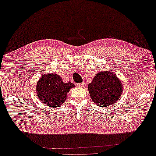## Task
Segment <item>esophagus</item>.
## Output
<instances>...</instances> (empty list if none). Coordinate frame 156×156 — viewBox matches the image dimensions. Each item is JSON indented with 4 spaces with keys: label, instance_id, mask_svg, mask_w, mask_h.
I'll return each mask as SVG.
<instances>
[{
    "label": "esophagus",
    "instance_id": "obj_1",
    "mask_svg": "<svg viewBox=\"0 0 156 156\" xmlns=\"http://www.w3.org/2000/svg\"><path fill=\"white\" fill-rule=\"evenodd\" d=\"M76 85L78 86V87H84V82H82V83H79L76 84Z\"/></svg>",
    "mask_w": 156,
    "mask_h": 156
}]
</instances>
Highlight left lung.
I'll return each mask as SVG.
<instances>
[{
    "instance_id": "1",
    "label": "left lung",
    "mask_w": 156,
    "mask_h": 156,
    "mask_svg": "<svg viewBox=\"0 0 156 156\" xmlns=\"http://www.w3.org/2000/svg\"><path fill=\"white\" fill-rule=\"evenodd\" d=\"M87 87L92 101L100 107L114 104L123 91L122 82L111 71L99 72Z\"/></svg>"
}]
</instances>
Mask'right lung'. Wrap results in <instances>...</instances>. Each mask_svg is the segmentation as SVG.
<instances>
[{"instance_id":"right-lung-1","label":"right lung","mask_w":156,"mask_h":156,"mask_svg":"<svg viewBox=\"0 0 156 156\" xmlns=\"http://www.w3.org/2000/svg\"><path fill=\"white\" fill-rule=\"evenodd\" d=\"M74 87L72 82L65 83L59 75L51 73L42 75L36 85V92L43 103L51 108H56L63 104L67 93Z\"/></svg>"}]
</instances>
